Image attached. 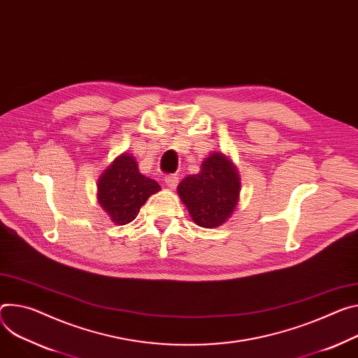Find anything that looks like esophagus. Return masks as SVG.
Returning <instances> with one entry per match:
<instances>
[{
  "instance_id": "34e87169",
  "label": "esophagus",
  "mask_w": 358,
  "mask_h": 358,
  "mask_svg": "<svg viewBox=\"0 0 358 358\" xmlns=\"http://www.w3.org/2000/svg\"><path fill=\"white\" fill-rule=\"evenodd\" d=\"M164 181H166V184H167V187H169L170 189H174V188L178 185V181H180V180H178V177H177L176 174H170V176L166 177Z\"/></svg>"
}]
</instances>
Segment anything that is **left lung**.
<instances>
[{"label":"left lung","mask_w":358,"mask_h":358,"mask_svg":"<svg viewBox=\"0 0 358 358\" xmlns=\"http://www.w3.org/2000/svg\"><path fill=\"white\" fill-rule=\"evenodd\" d=\"M240 188L237 167L217 151L203 161L199 174L187 176L177 191L194 222L204 229H215L231 217Z\"/></svg>","instance_id":"8db88e82"}]
</instances>
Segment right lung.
I'll return each instance as SVG.
<instances>
[{"instance_id": "add662e5", "label": "right lung", "mask_w": 358, "mask_h": 358, "mask_svg": "<svg viewBox=\"0 0 358 358\" xmlns=\"http://www.w3.org/2000/svg\"><path fill=\"white\" fill-rule=\"evenodd\" d=\"M96 188L100 206L117 225L131 222L148 197L161 189L157 181L140 173L136 158L127 152L104 170Z\"/></svg>"}]
</instances>
